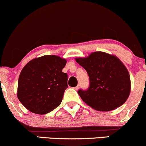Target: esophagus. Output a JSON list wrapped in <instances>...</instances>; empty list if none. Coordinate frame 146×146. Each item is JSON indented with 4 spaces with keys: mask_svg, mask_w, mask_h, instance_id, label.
<instances>
[{
    "mask_svg": "<svg viewBox=\"0 0 146 146\" xmlns=\"http://www.w3.org/2000/svg\"><path fill=\"white\" fill-rule=\"evenodd\" d=\"M79 88H80V86L79 85H78V86H76V87H74V89L75 90H78V89H79Z\"/></svg>",
    "mask_w": 146,
    "mask_h": 146,
    "instance_id": "esophagus-1",
    "label": "esophagus"
}]
</instances>
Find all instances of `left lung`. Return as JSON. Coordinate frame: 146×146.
I'll return each mask as SVG.
<instances>
[{
    "mask_svg": "<svg viewBox=\"0 0 146 146\" xmlns=\"http://www.w3.org/2000/svg\"><path fill=\"white\" fill-rule=\"evenodd\" d=\"M76 61L87 72L89 89L78 94L87 105L100 111H110L125 102L131 91L129 72L116 56L94 52Z\"/></svg>",
    "mask_w": 146,
    "mask_h": 146,
    "instance_id": "1",
    "label": "left lung"
}]
</instances>
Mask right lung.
Segmentation results:
<instances>
[{"label":"right lung","mask_w":146,"mask_h":146,"mask_svg":"<svg viewBox=\"0 0 146 146\" xmlns=\"http://www.w3.org/2000/svg\"><path fill=\"white\" fill-rule=\"evenodd\" d=\"M67 60L44 55L30 60L19 78L17 97L27 110L46 114L58 107L67 87V74L62 72Z\"/></svg>","instance_id":"add662e5"}]
</instances>
